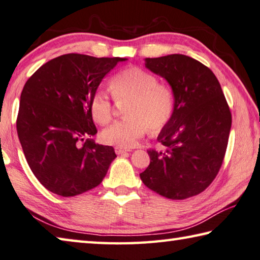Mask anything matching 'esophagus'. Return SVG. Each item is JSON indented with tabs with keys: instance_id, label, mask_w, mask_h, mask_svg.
Instances as JSON below:
<instances>
[{
	"instance_id": "esophagus-1",
	"label": "esophagus",
	"mask_w": 260,
	"mask_h": 260,
	"mask_svg": "<svg viewBox=\"0 0 260 260\" xmlns=\"http://www.w3.org/2000/svg\"><path fill=\"white\" fill-rule=\"evenodd\" d=\"M126 152H129V151H126V149L121 148V147H115V153L117 154V155H122V154H124Z\"/></svg>"
}]
</instances>
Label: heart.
<instances>
[{
	"label": "heart",
	"mask_w": 260,
	"mask_h": 260,
	"mask_svg": "<svg viewBox=\"0 0 260 260\" xmlns=\"http://www.w3.org/2000/svg\"><path fill=\"white\" fill-rule=\"evenodd\" d=\"M111 90L117 103H130L125 109L127 120L114 123L102 133L105 144L131 148L151 133L162 130L170 121L175 109V95L165 84H158L155 75L139 67H127L113 77ZM93 120L105 125L113 117V103L107 93L97 91L90 100Z\"/></svg>",
	"instance_id": "heart-1"
}]
</instances>
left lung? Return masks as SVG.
Returning a JSON list of instances; mask_svg holds the SVG:
<instances>
[{
	"label": "left lung",
	"mask_w": 260,
	"mask_h": 260,
	"mask_svg": "<svg viewBox=\"0 0 260 260\" xmlns=\"http://www.w3.org/2000/svg\"><path fill=\"white\" fill-rule=\"evenodd\" d=\"M145 67L169 83L175 109L157 137L165 149H149L151 163L140 179L165 198H192L203 192L220 169L232 125L230 107L216 75L193 58H146Z\"/></svg>",
	"instance_id": "8db88e82"
}]
</instances>
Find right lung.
<instances>
[{
  "mask_svg": "<svg viewBox=\"0 0 260 260\" xmlns=\"http://www.w3.org/2000/svg\"><path fill=\"white\" fill-rule=\"evenodd\" d=\"M126 58L62 54L41 66L24 85L17 133L27 163L45 188L75 197L102 183L116 154L92 139L90 100L100 82Z\"/></svg>",
  "mask_w": 260,
  "mask_h": 260,
  "instance_id": "1",
  "label": "right lung"
}]
</instances>
